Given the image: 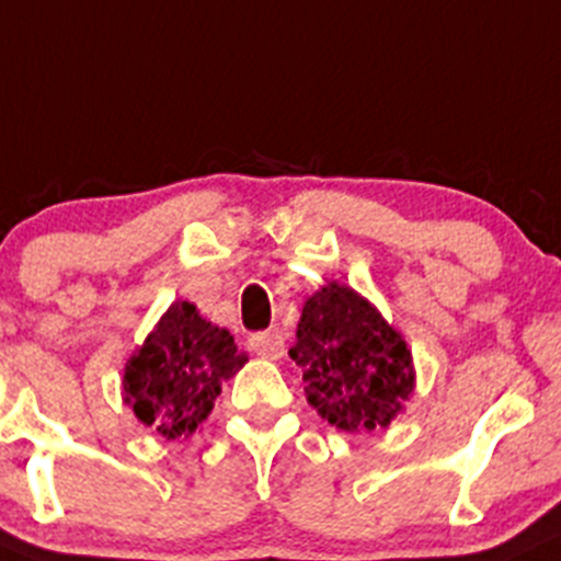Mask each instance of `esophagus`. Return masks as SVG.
I'll return each mask as SVG.
<instances>
[{"label":"esophagus","instance_id":"obj_1","mask_svg":"<svg viewBox=\"0 0 561 561\" xmlns=\"http://www.w3.org/2000/svg\"><path fill=\"white\" fill-rule=\"evenodd\" d=\"M250 350L265 359H279L285 355V339L276 330H265V333L250 335Z\"/></svg>","mask_w":561,"mask_h":561}]
</instances>
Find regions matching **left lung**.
<instances>
[{
  "label": "left lung",
  "instance_id": "1",
  "mask_svg": "<svg viewBox=\"0 0 561 561\" xmlns=\"http://www.w3.org/2000/svg\"><path fill=\"white\" fill-rule=\"evenodd\" d=\"M290 357L304 368L306 400L346 433L387 427L414 392L403 335L370 300L339 282L304 304Z\"/></svg>",
  "mask_w": 561,
  "mask_h": 561
}]
</instances>
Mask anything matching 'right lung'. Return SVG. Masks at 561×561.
I'll return each instance as SVG.
<instances>
[{
    "mask_svg": "<svg viewBox=\"0 0 561 561\" xmlns=\"http://www.w3.org/2000/svg\"><path fill=\"white\" fill-rule=\"evenodd\" d=\"M247 363L226 328L174 300L123 374V400L161 438L193 435L209 416L222 381Z\"/></svg>",
    "mask_w": 561,
    "mask_h": 561,
    "instance_id": "add662e5",
    "label": "right lung"
}]
</instances>
